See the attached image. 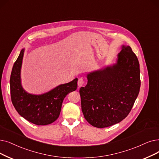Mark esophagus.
Listing matches in <instances>:
<instances>
[{
    "label": "esophagus",
    "instance_id": "esophagus-1",
    "mask_svg": "<svg viewBox=\"0 0 159 159\" xmlns=\"http://www.w3.org/2000/svg\"><path fill=\"white\" fill-rule=\"evenodd\" d=\"M84 83V79H82V78H80V79L78 80L77 84H78L79 87H81V86H83Z\"/></svg>",
    "mask_w": 159,
    "mask_h": 159
}]
</instances>
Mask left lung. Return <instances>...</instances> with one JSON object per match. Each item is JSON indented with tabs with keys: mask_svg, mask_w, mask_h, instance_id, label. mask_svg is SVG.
Returning <instances> with one entry per match:
<instances>
[{
	"mask_svg": "<svg viewBox=\"0 0 159 159\" xmlns=\"http://www.w3.org/2000/svg\"><path fill=\"white\" fill-rule=\"evenodd\" d=\"M79 92L86 121L93 127L112 126L125 119L140 88V64L130 46L122 45L116 63L87 75Z\"/></svg>",
	"mask_w": 159,
	"mask_h": 159,
	"instance_id": "8db88e82",
	"label": "left lung"
}]
</instances>
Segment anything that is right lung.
I'll use <instances>...</instances> for the list:
<instances>
[{
  "label": "right lung",
  "mask_w": 159,
  "mask_h": 159,
  "mask_svg": "<svg viewBox=\"0 0 159 159\" xmlns=\"http://www.w3.org/2000/svg\"><path fill=\"white\" fill-rule=\"evenodd\" d=\"M24 52L25 49L20 51L11 73L10 84L12 104L19 114L27 121L37 125H49L58 119L63 101L69 93L76 90L78 79L60 84L43 94L27 93L20 82Z\"/></svg>",
  "instance_id": "right-lung-1"
}]
</instances>
